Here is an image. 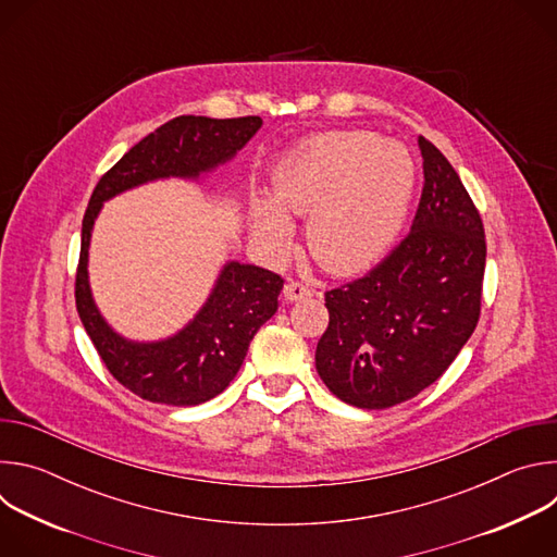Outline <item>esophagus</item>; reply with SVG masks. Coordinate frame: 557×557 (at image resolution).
I'll return each instance as SVG.
<instances>
[{"instance_id": "esophagus-1", "label": "esophagus", "mask_w": 557, "mask_h": 557, "mask_svg": "<svg viewBox=\"0 0 557 557\" xmlns=\"http://www.w3.org/2000/svg\"><path fill=\"white\" fill-rule=\"evenodd\" d=\"M312 288L308 284H301V282H288L284 286V297L286 301H301V299H308L312 297Z\"/></svg>"}]
</instances>
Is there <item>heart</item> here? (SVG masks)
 <instances>
[{
	"mask_svg": "<svg viewBox=\"0 0 557 557\" xmlns=\"http://www.w3.org/2000/svg\"><path fill=\"white\" fill-rule=\"evenodd\" d=\"M414 178L406 147L383 143L374 132L342 129L297 145L275 168L271 187L283 211L310 215L306 237L312 258L350 275L372 267L396 240ZM276 208L256 205L253 235L267 251L282 256L290 247L293 224Z\"/></svg>",
	"mask_w": 557,
	"mask_h": 557,
	"instance_id": "b5f03b06",
	"label": "heart"
}]
</instances>
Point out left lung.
Wrapping results in <instances>:
<instances>
[{
    "label": "left lung",
    "instance_id": "obj_1",
    "mask_svg": "<svg viewBox=\"0 0 557 557\" xmlns=\"http://www.w3.org/2000/svg\"><path fill=\"white\" fill-rule=\"evenodd\" d=\"M423 191L412 231L370 273L324 293L314 366L348 406L385 410L432 385L481 317L485 226L456 170L419 138Z\"/></svg>",
    "mask_w": 557,
    "mask_h": 557
}]
</instances>
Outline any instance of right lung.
<instances>
[{"label":"right lung","mask_w":557,"mask_h":557,"mask_svg":"<svg viewBox=\"0 0 557 557\" xmlns=\"http://www.w3.org/2000/svg\"><path fill=\"white\" fill-rule=\"evenodd\" d=\"M260 125V116H176L136 143L92 191L74 280L76 310L110 374L145 401L198 406L220 394L240 370L260 326L275 314L284 280L253 264L228 262L187 329L165 342L134 344L103 322L90 295L88 247L95 218L108 198L147 181L198 178L243 149Z\"/></svg>","instance_id":"add662e5"}]
</instances>
